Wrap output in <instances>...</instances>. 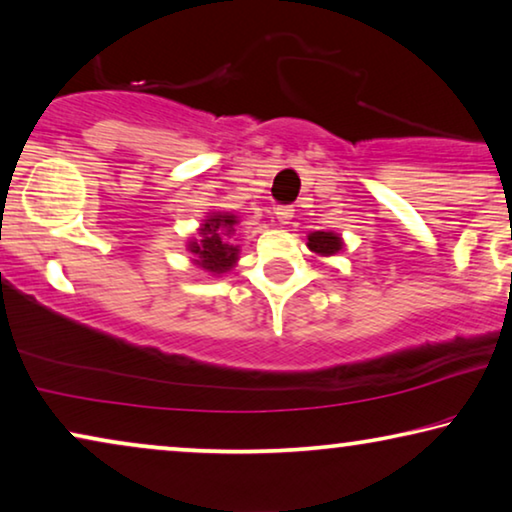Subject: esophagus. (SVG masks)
Segmentation results:
<instances>
[{
  "label": "esophagus",
  "mask_w": 512,
  "mask_h": 512,
  "mask_svg": "<svg viewBox=\"0 0 512 512\" xmlns=\"http://www.w3.org/2000/svg\"><path fill=\"white\" fill-rule=\"evenodd\" d=\"M273 213H276L280 225H287V222L294 218V208L292 206H276V211H273Z\"/></svg>",
  "instance_id": "34e87169"
}]
</instances>
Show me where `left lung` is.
<instances>
[{
    "label": "left lung",
    "mask_w": 512,
    "mask_h": 512,
    "mask_svg": "<svg viewBox=\"0 0 512 512\" xmlns=\"http://www.w3.org/2000/svg\"><path fill=\"white\" fill-rule=\"evenodd\" d=\"M308 248L318 255H334L343 248L341 236L331 234V232H313L308 236Z\"/></svg>",
    "instance_id": "8db88e82"
}]
</instances>
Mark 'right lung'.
Wrapping results in <instances>:
<instances>
[{
	"label": "right lung",
	"instance_id": "right-lung-1",
	"mask_svg": "<svg viewBox=\"0 0 512 512\" xmlns=\"http://www.w3.org/2000/svg\"><path fill=\"white\" fill-rule=\"evenodd\" d=\"M234 215H211L201 227V236L197 241L190 243V250L197 255V262L201 269L211 273H225L234 266L239 259V248L227 243V236L234 234L236 229Z\"/></svg>",
	"mask_w": 512,
	"mask_h": 512
}]
</instances>
